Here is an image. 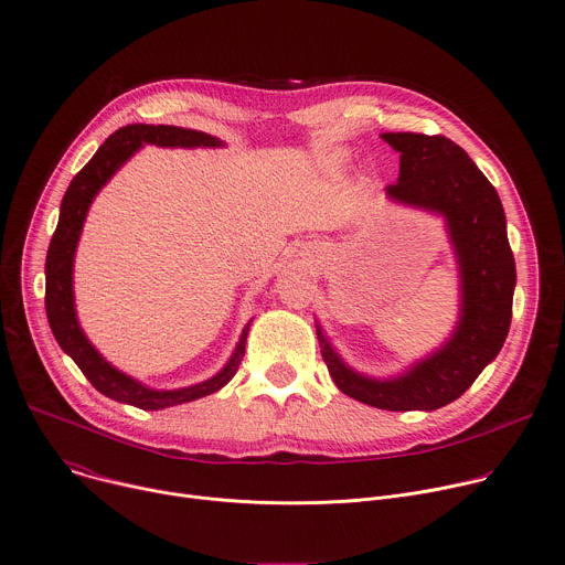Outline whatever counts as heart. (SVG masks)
I'll return each instance as SVG.
<instances>
[{
	"label": "heart",
	"mask_w": 565,
	"mask_h": 565,
	"mask_svg": "<svg viewBox=\"0 0 565 565\" xmlns=\"http://www.w3.org/2000/svg\"><path fill=\"white\" fill-rule=\"evenodd\" d=\"M344 160H347V152H344V150H335L333 156H331V162H333V164H340V162H344Z\"/></svg>",
	"instance_id": "1"
}]
</instances>
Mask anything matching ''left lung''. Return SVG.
<instances>
[{
    "mask_svg": "<svg viewBox=\"0 0 565 565\" xmlns=\"http://www.w3.org/2000/svg\"><path fill=\"white\" fill-rule=\"evenodd\" d=\"M398 152V182L387 198L437 214L455 252L459 318L450 338L392 379L351 370L322 327L320 351L340 392L390 413L444 407L465 394L504 344L516 288V264L507 241V218L493 184L465 148L441 135L383 132Z\"/></svg>",
    "mask_w": 565,
    "mask_h": 565,
    "instance_id": "8db88e82",
    "label": "left lung"
}]
</instances>
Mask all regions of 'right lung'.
<instances>
[{
	"label": "right lung",
	"mask_w": 565,
	"mask_h": 565,
	"mask_svg": "<svg viewBox=\"0 0 565 565\" xmlns=\"http://www.w3.org/2000/svg\"><path fill=\"white\" fill-rule=\"evenodd\" d=\"M143 143H156L162 148L225 146L214 135L191 130V128H178V126L132 124L113 132L106 139V143L94 152V158L76 173V178L72 180V184L63 195L58 227L54 236H51L46 264H44V275H46L44 306H46L49 327L56 342L67 355H72V361L78 365V370L87 376V381L100 394L141 409H164L171 405L189 403L207 394H214L232 381V376L241 365V358L245 355V342H247V331L252 320L243 327V333L236 342L234 353L230 355V361L218 374H214L212 379L202 383L178 387V390H152L139 383L137 379L119 372L98 353V349L83 333L76 318V303H74V256H76V245L83 232V223L96 193L108 184V180L135 156Z\"/></svg>",
	"instance_id": "right-lung-1"
}]
</instances>
